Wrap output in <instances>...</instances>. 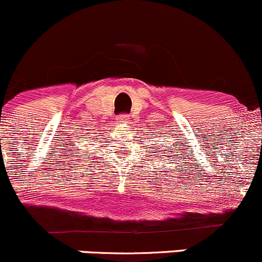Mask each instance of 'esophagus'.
<instances>
[{
  "label": "esophagus",
  "instance_id": "esophagus-1",
  "mask_svg": "<svg viewBox=\"0 0 262 262\" xmlns=\"http://www.w3.org/2000/svg\"><path fill=\"white\" fill-rule=\"evenodd\" d=\"M116 121H118V123H128V121H129V116L125 115V114L119 115L118 118H116Z\"/></svg>",
  "mask_w": 262,
  "mask_h": 262
}]
</instances>
